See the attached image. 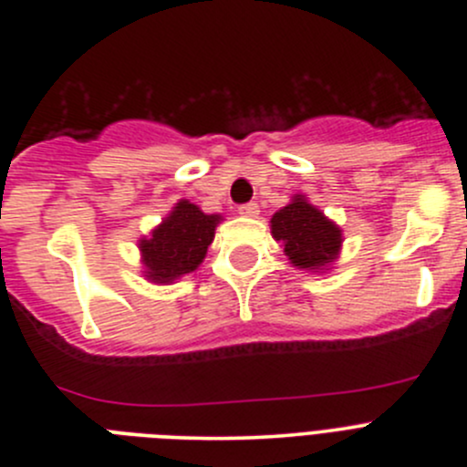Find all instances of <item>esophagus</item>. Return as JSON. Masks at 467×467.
I'll return each mask as SVG.
<instances>
[{
	"mask_svg": "<svg viewBox=\"0 0 467 467\" xmlns=\"http://www.w3.org/2000/svg\"><path fill=\"white\" fill-rule=\"evenodd\" d=\"M239 214H242V216H257V214H260V205H257V202H246V205L239 207Z\"/></svg>",
	"mask_w": 467,
	"mask_h": 467,
	"instance_id": "34e87169",
	"label": "esophagus"
}]
</instances>
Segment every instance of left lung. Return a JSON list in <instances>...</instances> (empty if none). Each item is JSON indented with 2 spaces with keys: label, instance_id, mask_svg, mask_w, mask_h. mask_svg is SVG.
<instances>
[{
  "label": "left lung",
  "instance_id": "left-lung-1",
  "mask_svg": "<svg viewBox=\"0 0 467 467\" xmlns=\"http://www.w3.org/2000/svg\"><path fill=\"white\" fill-rule=\"evenodd\" d=\"M271 234L283 242L289 262L306 271L326 269L342 246V230L298 193L271 216Z\"/></svg>",
  "mask_w": 467,
  "mask_h": 467
}]
</instances>
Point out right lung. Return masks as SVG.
I'll use <instances>...</instances> for the list:
<instances>
[{
    "label": "right lung",
    "mask_w": 467,
    "mask_h": 467,
    "mask_svg": "<svg viewBox=\"0 0 467 467\" xmlns=\"http://www.w3.org/2000/svg\"><path fill=\"white\" fill-rule=\"evenodd\" d=\"M219 214H205L198 205L180 201L169 216L139 242L143 275L150 283L169 285L192 274L205 260L207 246L214 239Z\"/></svg>",
    "instance_id": "right-lung-1"
}]
</instances>
